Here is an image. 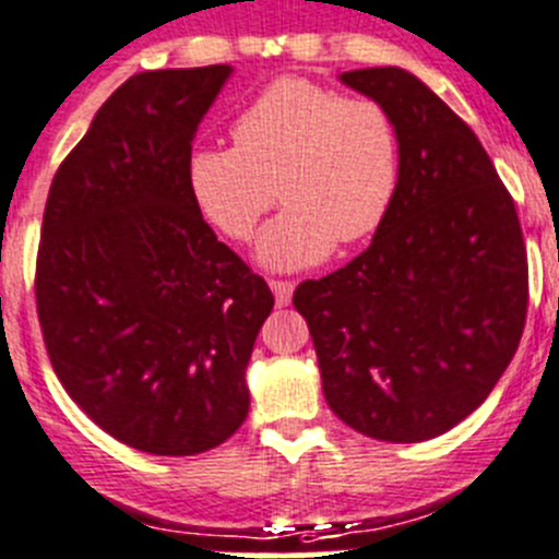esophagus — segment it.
<instances>
[{
	"label": "esophagus",
	"mask_w": 559,
	"mask_h": 559,
	"mask_svg": "<svg viewBox=\"0 0 559 559\" xmlns=\"http://www.w3.org/2000/svg\"><path fill=\"white\" fill-rule=\"evenodd\" d=\"M270 289H273V295H275V306H281V309H284V306H289V300H292V292H295V284H292V281H270Z\"/></svg>",
	"instance_id": "esophagus-1"
}]
</instances>
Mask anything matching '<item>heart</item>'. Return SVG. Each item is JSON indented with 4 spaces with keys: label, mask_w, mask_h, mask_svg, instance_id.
<instances>
[{
    "label": "heart",
    "mask_w": 559,
    "mask_h": 559,
    "mask_svg": "<svg viewBox=\"0 0 559 559\" xmlns=\"http://www.w3.org/2000/svg\"><path fill=\"white\" fill-rule=\"evenodd\" d=\"M395 186L399 133L384 105L304 78L270 83L236 117L234 147L200 144L186 158L194 205L236 242L253 236L278 192L286 209L255 242L270 270L311 267L336 242L367 239Z\"/></svg>",
    "instance_id": "b5f03b06"
}]
</instances>
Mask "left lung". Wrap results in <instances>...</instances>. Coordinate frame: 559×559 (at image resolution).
<instances>
[{
	"label": "left lung",
	"mask_w": 559,
	"mask_h": 559,
	"mask_svg": "<svg viewBox=\"0 0 559 559\" xmlns=\"http://www.w3.org/2000/svg\"><path fill=\"white\" fill-rule=\"evenodd\" d=\"M399 133V186L365 253L292 304L323 392L359 435L420 442L485 404L524 334L530 270L515 203L476 133L399 67L342 72Z\"/></svg>",
	"instance_id": "1"
}]
</instances>
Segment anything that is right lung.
I'll return each instance as SVG.
<instances>
[{"mask_svg":"<svg viewBox=\"0 0 559 559\" xmlns=\"http://www.w3.org/2000/svg\"><path fill=\"white\" fill-rule=\"evenodd\" d=\"M234 69L124 80L49 186L35 304L60 384L130 449L192 456L245 424L273 292L209 228L186 158Z\"/></svg>","mask_w":559,"mask_h":559,"instance_id":"1","label":"right lung"}]
</instances>
